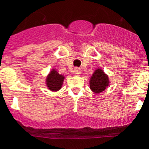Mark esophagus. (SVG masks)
I'll return each instance as SVG.
<instances>
[{
    "label": "esophagus",
    "mask_w": 149,
    "mask_h": 149,
    "mask_svg": "<svg viewBox=\"0 0 149 149\" xmlns=\"http://www.w3.org/2000/svg\"><path fill=\"white\" fill-rule=\"evenodd\" d=\"M74 73L76 75L80 74V69H79V68H75V69H74Z\"/></svg>",
    "instance_id": "1"
}]
</instances>
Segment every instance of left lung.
<instances>
[{
    "instance_id": "8db88e82",
    "label": "left lung",
    "mask_w": 149,
    "mask_h": 149,
    "mask_svg": "<svg viewBox=\"0 0 149 149\" xmlns=\"http://www.w3.org/2000/svg\"><path fill=\"white\" fill-rule=\"evenodd\" d=\"M90 88L93 93H100L104 91L110 85L108 75L101 68H97L91 75L89 81Z\"/></svg>"
}]
</instances>
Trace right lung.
<instances>
[{
	"instance_id": "1",
	"label": "right lung",
	"mask_w": 149,
	"mask_h": 149,
	"mask_svg": "<svg viewBox=\"0 0 149 149\" xmlns=\"http://www.w3.org/2000/svg\"><path fill=\"white\" fill-rule=\"evenodd\" d=\"M65 76L60 74L56 68H52L45 78V86L50 91L57 92L63 87Z\"/></svg>"
}]
</instances>
